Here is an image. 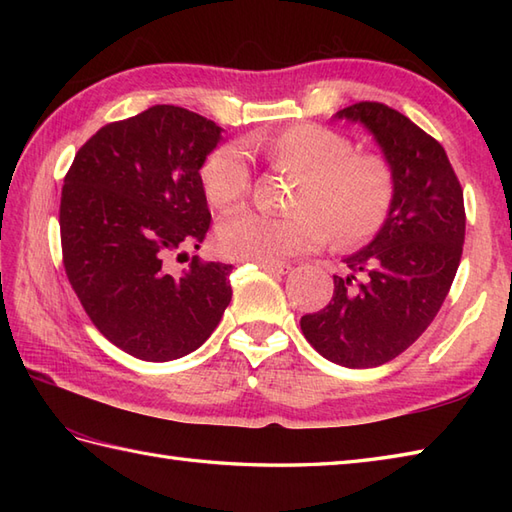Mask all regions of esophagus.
Listing matches in <instances>:
<instances>
[{
    "label": "esophagus",
    "instance_id": "esophagus-1",
    "mask_svg": "<svg viewBox=\"0 0 512 512\" xmlns=\"http://www.w3.org/2000/svg\"><path fill=\"white\" fill-rule=\"evenodd\" d=\"M257 266L262 268L264 273H268V275H286L288 270H290L288 264H257Z\"/></svg>",
    "mask_w": 512,
    "mask_h": 512
}]
</instances>
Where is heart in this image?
I'll list each match as a JSON object with an SVG mask.
<instances>
[{"instance_id": "1", "label": "heart", "mask_w": 512, "mask_h": 512, "mask_svg": "<svg viewBox=\"0 0 512 512\" xmlns=\"http://www.w3.org/2000/svg\"><path fill=\"white\" fill-rule=\"evenodd\" d=\"M246 149L275 169L297 173L290 215L239 211L217 226V250L228 259L279 264L323 244L325 231L339 246H358L383 228L396 195L387 158L354 151L336 129L299 123L270 138H248ZM206 200L220 211L250 191V165L242 147L222 145L200 169Z\"/></svg>"}]
</instances>
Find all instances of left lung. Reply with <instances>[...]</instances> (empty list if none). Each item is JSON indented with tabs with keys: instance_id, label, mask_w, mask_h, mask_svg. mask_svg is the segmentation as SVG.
<instances>
[{
	"instance_id": "8db88e82",
	"label": "left lung",
	"mask_w": 512,
	"mask_h": 512,
	"mask_svg": "<svg viewBox=\"0 0 512 512\" xmlns=\"http://www.w3.org/2000/svg\"><path fill=\"white\" fill-rule=\"evenodd\" d=\"M336 121L363 125L394 169L396 195L383 228L334 275L323 310L301 317V332L328 361L378 367L402 354L447 299L464 244V195L436 138L383 103H356Z\"/></svg>"
}]
</instances>
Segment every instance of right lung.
I'll list each match as a JSON object with an SVG mask.
<instances>
[{
	"instance_id": "right-lung-1",
	"label": "right lung",
	"mask_w": 512,
	"mask_h": 512,
	"mask_svg": "<svg viewBox=\"0 0 512 512\" xmlns=\"http://www.w3.org/2000/svg\"><path fill=\"white\" fill-rule=\"evenodd\" d=\"M220 138L209 118L154 105L101 127L65 176V275L105 339L140 361L198 350L231 303V264L193 257L187 273H171L209 231L200 169Z\"/></svg>"
}]
</instances>
